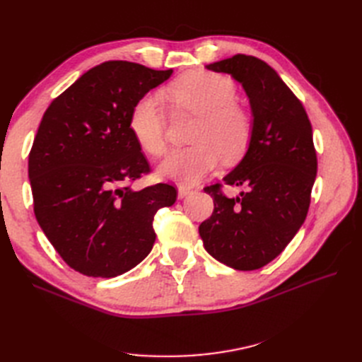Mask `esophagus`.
Returning a JSON list of instances; mask_svg holds the SVG:
<instances>
[{
	"instance_id": "1",
	"label": "esophagus",
	"mask_w": 362,
	"mask_h": 362,
	"mask_svg": "<svg viewBox=\"0 0 362 362\" xmlns=\"http://www.w3.org/2000/svg\"><path fill=\"white\" fill-rule=\"evenodd\" d=\"M190 189L189 187H185V185H180V187H178V198L180 199H182V198H185V196H187V194H190Z\"/></svg>"
}]
</instances>
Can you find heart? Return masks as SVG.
Listing matches in <instances>:
<instances>
[{
  "label": "heart",
  "mask_w": 362,
  "mask_h": 362,
  "mask_svg": "<svg viewBox=\"0 0 362 362\" xmlns=\"http://www.w3.org/2000/svg\"><path fill=\"white\" fill-rule=\"evenodd\" d=\"M175 107L187 110L199 120L192 141L196 145L172 151L158 166L164 180L193 185L211 173L221 156L233 161L242 157L252 137V120L243 107L235 104V84L223 75L190 71L168 89ZM128 128L137 145L149 156L166 149V113L161 96H141L129 113Z\"/></svg>",
  "instance_id": "heart-1"
}]
</instances>
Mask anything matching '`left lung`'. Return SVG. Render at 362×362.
Wrapping results in <instances>:
<instances>
[{
  "label": "left lung",
  "instance_id": "8db88e82",
  "mask_svg": "<svg viewBox=\"0 0 362 362\" xmlns=\"http://www.w3.org/2000/svg\"><path fill=\"white\" fill-rule=\"evenodd\" d=\"M242 84L252 112V137L243 158L223 181L245 185L235 198L205 187L214 211L199 226L205 250L235 270L275 259L305 222L317 175L313 128L303 105L276 71L237 54L205 66Z\"/></svg>",
  "mask_w": 362,
  "mask_h": 362
}]
</instances>
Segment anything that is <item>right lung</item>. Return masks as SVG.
Instances as JSON below:
<instances>
[{"mask_svg": "<svg viewBox=\"0 0 362 362\" xmlns=\"http://www.w3.org/2000/svg\"><path fill=\"white\" fill-rule=\"evenodd\" d=\"M172 69L112 60L83 74L42 117L28 157L35 214L49 243L74 270L115 278L144 261L156 242L158 208L177 190H133L149 172L128 128L134 104Z\"/></svg>", "mask_w": 362, "mask_h": 362, "instance_id": "right-lung-1", "label": "right lung"}]
</instances>
